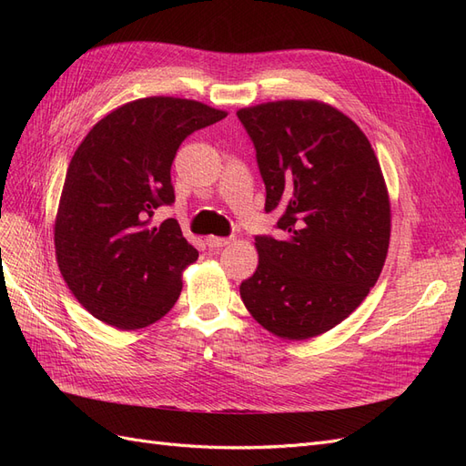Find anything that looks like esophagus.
<instances>
[{"mask_svg": "<svg viewBox=\"0 0 466 466\" xmlns=\"http://www.w3.org/2000/svg\"><path fill=\"white\" fill-rule=\"evenodd\" d=\"M231 243V238L228 237H216V235H209L206 237V245L211 248H221V247H228Z\"/></svg>", "mask_w": 466, "mask_h": 466, "instance_id": "esophagus-1", "label": "esophagus"}]
</instances>
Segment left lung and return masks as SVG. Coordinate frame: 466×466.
<instances>
[{
    "label": "left lung",
    "instance_id": "obj_1",
    "mask_svg": "<svg viewBox=\"0 0 466 466\" xmlns=\"http://www.w3.org/2000/svg\"><path fill=\"white\" fill-rule=\"evenodd\" d=\"M284 238L257 237V272L238 291L258 324L307 340L350 317L383 270L390 200L360 126L329 103L274 101L237 110Z\"/></svg>",
    "mask_w": 466,
    "mask_h": 466
}]
</instances>
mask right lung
<instances>
[{"label": "right lung", "instance_id": "obj_1", "mask_svg": "<svg viewBox=\"0 0 466 466\" xmlns=\"http://www.w3.org/2000/svg\"><path fill=\"white\" fill-rule=\"evenodd\" d=\"M225 116L190 98L146 96L110 110L83 137L66 173L54 247L64 281L95 319L137 330L177 303L198 250L177 219L149 223L175 202L178 146Z\"/></svg>", "mask_w": 466, "mask_h": 466}]
</instances>
